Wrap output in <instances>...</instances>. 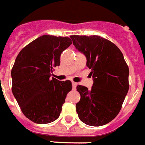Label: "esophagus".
<instances>
[{
  "label": "esophagus",
  "instance_id": "34e87169",
  "mask_svg": "<svg viewBox=\"0 0 145 145\" xmlns=\"http://www.w3.org/2000/svg\"><path fill=\"white\" fill-rule=\"evenodd\" d=\"M77 85H78V84H77L76 82H72V87L74 89V88H76V86H77Z\"/></svg>",
  "mask_w": 145,
  "mask_h": 145
}]
</instances>
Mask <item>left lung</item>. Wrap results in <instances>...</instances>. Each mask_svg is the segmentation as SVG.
Masks as SVG:
<instances>
[{
	"mask_svg": "<svg viewBox=\"0 0 145 145\" xmlns=\"http://www.w3.org/2000/svg\"><path fill=\"white\" fill-rule=\"evenodd\" d=\"M76 49L84 54L93 78L91 89L78 85L81 99L76 104L79 119L85 124L103 126L121 109L129 90V68L113 42L99 36H71Z\"/></svg>",
	"mask_w": 145,
	"mask_h": 145,
	"instance_id": "1",
	"label": "left lung"
}]
</instances>
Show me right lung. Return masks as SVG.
Here are the masks:
<instances>
[{
	"label": "right lung",
	"instance_id": "add662e5",
	"mask_svg": "<svg viewBox=\"0 0 145 145\" xmlns=\"http://www.w3.org/2000/svg\"><path fill=\"white\" fill-rule=\"evenodd\" d=\"M71 43L68 37L43 35L25 46L16 57L11 70L12 93L31 121L46 124L60 116L72 84L50 76L54 67L60 66L62 52Z\"/></svg>",
	"mask_w": 145,
	"mask_h": 145
}]
</instances>
